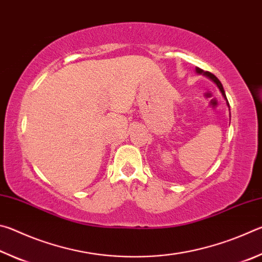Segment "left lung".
Returning <instances> with one entry per match:
<instances>
[{"instance_id":"obj_1","label":"left lung","mask_w":262,"mask_h":262,"mask_svg":"<svg viewBox=\"0 0 262 262\" xmlns=\"http://www.w3.org/2000/svg\"><path fill=\"white\" fill-rule=\"evenodd\" d=\"M196 72L199 73V74H203V75H206V76H208L209 77L211 81H214L215 83H216V85L219 86V89L221 90V92H222V95H223V97L225 99H227V96H225V92H224V89H223V85H222V83L220 82V79L217 78L214 74H211V73H209V72H203L202 69H200V68H196ZM227 104H228V106H229V103H228V99H227Z\"/></svg>"}]
</instances>
